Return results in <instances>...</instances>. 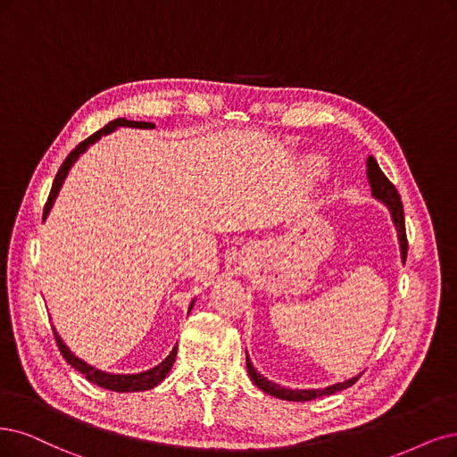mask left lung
<instances>
[{
	"mask_svg": "<svg viewBox=\"0 0 457 457\" xmlns=\"http://www.w3.org/2000/svg\"><path fill=\"white\" fill-rule=\"evenodd\" d=\"M367 180L370 186V195H373L377 201H380L382 205H386V209L390 211L392 216V222L394 228L397 231V243H399V252H401V262L404 263L407 260V233H404V216H403V203L401 197L395 190V186L386 179V175L382 173V169L378 167L377 160L373 156L367 158ZM246 369H248V375L252 378L262 392L273 395L277 399H284V401H312L318 397H324V395H333L341 390H346L352 384H356V380L361 377L356 375L352 377L345 382H335L331 386L326 387H309V390H292V387H284L277 382L267 380L263 375L258 373V369L252 365L250 358H248V352H246Z\"/></svg>",
	"mask_w": 457,
	"mask_h": 457,
	"instance_id": "obj_1",
	"label": "left lung"
}]
</instances>
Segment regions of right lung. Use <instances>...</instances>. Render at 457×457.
<instances>
[{
	"label": "right lung",
	"mask_w": 457,
	"mask_h": 457,
	"mask_svg": "<svg viewBox=\"0 0 457 457\" xmlns=\"http://www.w3.org/2000/svg\"><path fill=\"white\" fill-rule=\"evenodd\" d=\"M118 128H139V129H152L156 128L152 122H137V120H128V118H116V120L109 122L105 128H101L99 131H96L94 135H90V137L87 141H82L70 156L65 158V162L62 163L60 171L53 182V190H50V195H48V201L45 205V214H43V222L46 220V216L50 214V211H53L54 207V201L58 199V194L62 190V186L67 179V175H70L71 167L77 163V160L87 152L92 145H96L104 135H109L112 131H116ZM195 305V299H192L190 307H188V314L190 311L194 309ZM54 337H56V343L60 346V352L62 356L65 358V361L70 363L73 369H77L80 375L87 377V380L97 384L99 387H105V390H111V392H120V394H131V392H145V390H150V387L158 386L167 375L169 370H171L173 363H175V358H177V345L173 346V350L169 352V356L165 360H162V363L154 365L148 370H141V373H107V370H101L90 363H87L84 360H80L79 356H75V353L70 350V346H67L63 343V339L60 337V333L56 331L54 328Z\"/></svg>",
	"instance_id": "1"
}]
</instances>
